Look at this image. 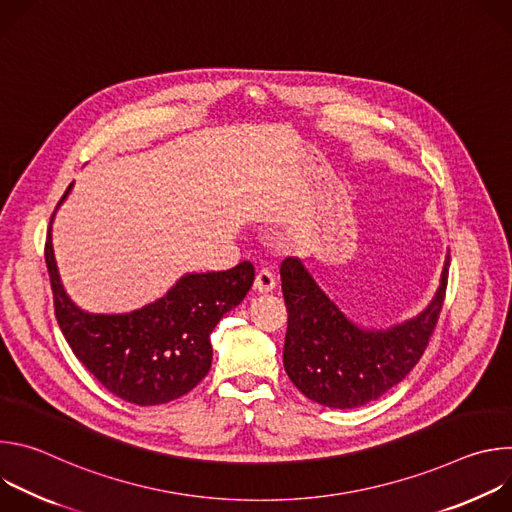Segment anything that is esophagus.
<instances>
[{
    "instance_id": "obj_1",
    "label": "esophagus",
    "mask_w": 512,
    "mask_h": 512,
    "mask_svg": "<svg viewBox=\"0 0 512 512\" xmlns=\"http://www.w3.org/2000/svg\"><path fill=\"white\" fill-rule=\"evenodd\" d=\"M275 285H277L275 275L269 269H261L255 277V283H253L255 291H259V294H269V291L275 289Z\"/></svg>"
}]
</instances>
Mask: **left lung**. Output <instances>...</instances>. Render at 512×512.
<instances>
[{"instance_id": "8db88e82", "label": "left lung", "mask_w": 512, "mask_h": 512, "mask_svg": "<svg viewBox=\"0 0 512 512\" xmlns=\"http://www.w3.org/2000/svg\"><path fill=\"white\" fill-rule=\"evenodd\" d=\"M450 253L440 287L427 308L385 330L360 328L324 294L298 257L281 263V291L287 306L283 367L308 399L332 407L367 405L401 383L419 362L440 318Z\"/></svg>"}]
</instances>
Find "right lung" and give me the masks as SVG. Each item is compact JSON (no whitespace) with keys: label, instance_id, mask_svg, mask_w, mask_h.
<instances>
[{"label":"right lung","instance_id":"right-lung-1","mask_svg":"<svg viewBox=\"0 0 512 512\" xmlns=\"http://www.w3.org/2000/svg\"><path fill=\"white\" fill-rule=\"evenodd\" d=\"M70 188L72 184L58 206ZM44 257L54 314L68 346L109 393L141 407L174 401L208 375L210 334L227 312L243 302L255 279L249 261L227 271L186 273L164 298L141 310L89 314L66 296L50 231Z\"/></svg>","mask_w":512,"mask_h":512}]
</instances>
